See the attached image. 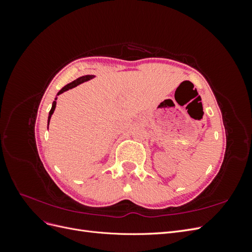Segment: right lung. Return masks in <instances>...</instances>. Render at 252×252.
I'll return each instance as SVG.
<instances>
[{
  "mask_svg": "<svg viewBox=\"0 0 252 252\" xmlns=\"http://www.w3.org/2000/svg\"><path fill=\"white\" fill-rule=\"evenodd\" d=\"M94 77V75H83V77H81V78H79V79H77V80H74L73 82H71V83H69V84H67L66 86H64L62 89H61V90L59 91L58 95L61 94H63L64 91H67V90H69V89H71V88H73V87H75V86H78L79 84H82V83L86 82V81H88V80H90V79H93ZM56 100H57V98H56ZM56 106H57V101H53L52 107H51V109H50V111H49V116H48V125H49V122H50L52 113H53V111H55V109H56Z\"/></svg>",
  "mask_w": 252,
  "mask_h": 252,
  "instance_id": "1",
  "label": "right lung"
}]
</instances>
